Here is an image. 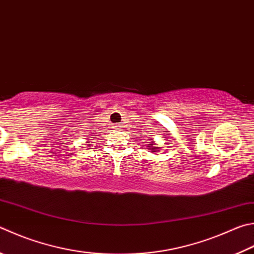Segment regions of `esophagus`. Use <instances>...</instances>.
Listing matches in <instances>:
<instances>
[{
	"mask_svg": "<svg viewBox=\"0 0 254 254\" xmlns=\"http://www.w3.org/2000/svg\"><path fill=\"white\" fill-rule=\"evenodd\" d=\"M114 128H115V130H121V128H122L121 123H118V124H115V126H114Z\"/></svg>",
	"mask_w": 254,
	"mask_h": 254,
	"instance_id": "34e87169",
	"label": "esophagus"
}]
</instances>
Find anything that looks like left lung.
Masks as SVG:
<instances>
[{
  "instance_id": "left-lung-1",
  "label": "left lung",
  "mask_w": 254,
  "mask_h": 254,
  "mask_svg": "<svg viewBox=\"0 0 254 254\" xmlns=\"http://www.w3.org/2000/svg\"><path fill=\"white\" fill-rule=\"evenodd\" d=\"M146 140H149V139H146ZM147 143H150L149 147H147V149L151 150L152 153H154V152H159V151H160L161 147H160L158 144H156L154 140H151L150 142H147Z\"/></svg>"
}]
</instances>
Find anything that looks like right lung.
<instances>
[{"instance_id":"add662e5","label":"right lung","mask_w":254,"mask_h":254,"mask_svg":"<svg viewBox=\"0 0 254 254\" xmlns=\"http://www.w3.org/2000/svg\"><path fill=\"white\" fill-rule=\"evenodd\" d=\"M86 143H89V142H86Z\"/></svg>"}]
</instances>
